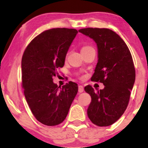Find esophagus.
<instances>
[{"instance_id": "obj_1", "label": "esophagus", "mask_w": 148, "mask_h": 148, "mask_svg": "<svg viewBox=\"0 0 148 148\" xmlns=\"http://www.w3.org/2000/svg\"><path fill=\"white\" fill-rule=\"evenodd\" d=\"M84 86H79V93H81V92H84Z\"/></svg>"}]
</instances>
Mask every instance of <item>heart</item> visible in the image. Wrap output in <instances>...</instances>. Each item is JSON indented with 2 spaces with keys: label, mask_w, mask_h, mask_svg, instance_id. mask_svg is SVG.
I'll use <instances>...</instances> for the list:
<instances>
[{
  "label": "heart",
  "mask_w": 148,
  "mask_h": 148,
  "mask_svg": "<svg viewBox=\"0 0 148 148\" xmlns=\"http://www.w3.org/2000/svg\"><path fill=\"white\" fill-rule=\"evenodd\" d=\"M86 47H83V48H82V49H85V48H86Z\"/></svg>",
  "instance_id": "heart-1"
}]
</instances>
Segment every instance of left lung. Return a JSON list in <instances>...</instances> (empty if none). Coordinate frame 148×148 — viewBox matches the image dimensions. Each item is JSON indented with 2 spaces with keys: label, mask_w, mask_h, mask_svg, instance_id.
<instances>
[{
  "label": "left lung",
  "mask_w": 148,
  "mask_h": 148,
  "mask_svg": "<svg viewBox=\"0 0 148 148\" xmlns=\"http://www.w3.org/2000/svg\"><path fill=\"white\" fill-rule=\"evenodd\" d=\"M79 32L97 44L98 60L91 81L104 86L97 92L91 86L85 87L92 99L88 116L97 126H109L122 116L130 101L136 78L133 59L125 42L113 30L87 28Z\"/></svg>",
  "instance_id": "8db88e82"
}]
</instances>
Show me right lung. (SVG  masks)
I'll return each instance as SVG.
<instances>
[{"label": "right lung", "instance_id": "add662e5", "mask_svg": "<svg viewBox=\"0 0 148 148\" xmlns=\"http://www.w3.org/2000/svg\"><path fill=\"white\" fill-rule=\"evenodd\" d=\"M77 33L76 29L64 28L45 30L30 42L22 57L25 99L35 118L47 126L64 121L77 94L76 83L69 81L60 88L53 81Z\"/></svg>", "mask_w": 148, "mask_h": 148}]
</instances>
